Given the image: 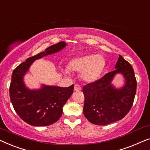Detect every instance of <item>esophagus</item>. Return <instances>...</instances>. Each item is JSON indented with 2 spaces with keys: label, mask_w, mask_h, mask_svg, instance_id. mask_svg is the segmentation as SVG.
Returning a JSON list of instances; mask_svg holds the SVG:
<instances>
[{
  "label": "esophagus",
  "mask_w": 150,
  "mask_h": 150,
  "mask_svg": "<svg viewBox=\"0 0 150 150\" xmlns=\"http://www.w3.org/2000/svg\"><path fill=\"white\" fill-rule=\"evenodd\" d=\"M74 90L75 91H81V87H80V86L79 85H75L74 86Z\"/></svg>",
  "instance_id": "1"
}]
</instances>
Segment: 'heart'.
<instances>
[{
	"instance_id": "b5f03b06",
	"label": "heart",
	"mask_w": 150,
	"mask_h": 150,
	"mask_svg": "<svg viewBox=\"0 0 150 150\" xmlns=\"http://www.w3.org/2000/svg\"><path fill=\"white\" fill-rule=\"evenodd\" d=\"M106 60L102 55L90 54L73 58L69 61L68 69L80 73L81 80L87 83L97 81L104 72ZM64 72L68 74L67 69Z\"/></svg>"
}]
</instances>
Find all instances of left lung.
<instances>
[{
  "label": "left lung",
  "instance_id": "1",
  "mask_svg": "<svg viewBox=\"0 0 150 150\" xmlns=\"http://www.w3.org/2000/svg\"><path fill=\"white\" fill-rule=\"evenodd\" d=\"M115 68L102 79L83 87V113L91 124L105 126L121 120L132 107L137 90L132 67L120 55ZM117 74L124 78V84L120 88L112 83Z\"/></svg>",
  "mask_w": 150,
  "mask_h": 150
}]
</instances>
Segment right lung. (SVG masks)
<instances>
[{"instance_id": "obj_1", "label": "right lung", "mask_w": 150, "mask_h": 150, "mask_svg": "<svg viewBox=\"0 0 150 150\" xmlns=\"http://www.w3.org/2000/svg\"><path fill=\"white\" fill-rule=\"evenodd\" d=\"M67 44L60 42L35 56L29 57L14 69L9 87L10 100L20 117L34 126L54 124L61 117L63 107L73 93L74 85L68 87L41 85L38 89H30L24 83V76L35 61L62 50Z\"/></svg>"}]
</instances>
